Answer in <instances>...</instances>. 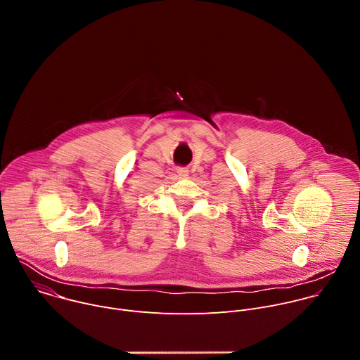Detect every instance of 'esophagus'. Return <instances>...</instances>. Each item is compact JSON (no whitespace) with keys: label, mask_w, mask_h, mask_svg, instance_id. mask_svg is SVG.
Instances as JSON below:
<instances>
[{"label":"esophagus","mask_w":360,"mask_h":360,"mask_svg":"<svg viewBox=\"0 0 360 360\" xmlns=\"http://www.w3.org/2000/svg\"><path fill=\"white\" fill-rule=\"evenodd\" d=\"M176 172H178L181 176H185V175L188 174V169H186V168H182V167H179V168H176Z\"/></svg>","instance_id":"obj_1"}]
</instances>
